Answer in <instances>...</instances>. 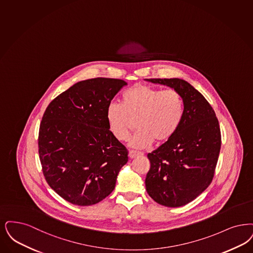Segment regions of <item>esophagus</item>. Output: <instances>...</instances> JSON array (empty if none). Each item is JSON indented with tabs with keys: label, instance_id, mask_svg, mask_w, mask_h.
I'll return each instance as SVG.
<instances>
[{
	"label": "esophagus",
	"instance_id": "obj_1",
	"mask_svg": "<svg viewBox=\"0 0 253 253\" xmlns=\"http://www.w3.org/2000/svg\"><path fill=\"white\" fill-rule=\"evenodd\" d=\"M140 155H142L140 152H129V154H128V156H129L130 159H134V158H136V157H138V156H140Z\"/></svg>",
	"mask_w": 253,
	"mask_h": 253
}]
</instances>
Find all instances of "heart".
Here are the masks:
<instances>
[{
	"mask_svg": "<svg viewBox=\"0 0 253 253\" xmlns=\"http://www.w3.org/2000/svg\"><path fill=\"white\" fill-rule=\"evenodd\" d=\"M184 114L180 93L163 91L147 84H135L122 96V104L112 102L106 110L108 130L118 141L130 135L132 122L137 132L129 141L132 149H145L155 140H169L179 129Z\"/></svg>",
	"mask_w": 253,
	"mask_h": 253,
	"instance_id": "b5f03b06",
	"label": "heart"
}]
</instances>
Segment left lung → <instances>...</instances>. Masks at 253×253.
Listing matches in <instances>:
<instances>
[{
    "instance_id": "8db88e82",
    "label": "left lung",
    "mask_w": 253,
    "mask_h": 253,
    "mask_svg": "<svg viewBox=\"0 0 253 253\" xmlns=\"http://www.w3.org/2000/svg\"><path fill=\"white\" fill-rule=\"evenodd\" d=\"M145 80L171 87L180 93L184 104L175 134L148 154L151 169L146 190L161 205L183 206L212 182L221 147L218 121L210 103L189 83L179 78Z\"/></svg>"
}]
</instances>
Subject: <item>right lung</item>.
Wrapping results in <instances>:
<instances>
[{
	"label": "right lung",
	"mask_w": 253,
	"mask_h": 253,
	"mask_svg": "<svg viewBox=\"0 0 253 253\" xmlns=\"http://www.w3.org/2000/svg\"><path fill=\"white\" fill-rule=\"evenodd\" d=\"M127 83L94 78L78 82L46 108L39 133L44 177L67 202L88 206L111 194L128 152L108 130L106 110Z\"/></svg>",
	"instance_id": "right-lung-1"
}]
</instances>
